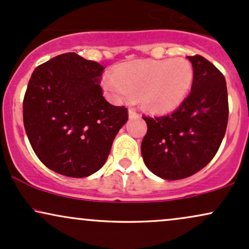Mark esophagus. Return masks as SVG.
Segmentation results:
<instances>
[{"mask_svg": "<svg viewBox=\"0 0 249 249\" xmlns=\"http://www.w3.org/2000/svg\"><path fill=\"white\" fill-rule=\"evenodd\" d=\"M138 116V112H137L134 108H128V117H130V118H136V117Z\"/></svg>", "mask_w": 249, "mask_h": 249, "instance_id": "esophagus-1", "label": "esophagus"}]
</instances>
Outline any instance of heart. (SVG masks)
Segmentation results:
<instances>
[{
    "label": "heart",
    "instance_id": "b5f03b06",
    "mask_svg": "<svg viewBox=\"0 0 249 249\" xmlns=\"http://www.w3.org/2000/svg\"><path fill=\"white\" fill-rule=\"evenodd\" d=\"M193 83V69L184 58L142 59L117 67L104 78V88L115 101L139 95L145 107L156 112L177 107L186 98Z\"/></svg>",
    "mask_w": 249,
    "mask_h": 249
}]
</instances>
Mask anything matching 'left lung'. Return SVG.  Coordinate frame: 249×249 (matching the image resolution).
<instances>
[{
    "instance_id": "1",
    "label": "left lung",
    "mask_w": 249,
    "mask_h": 249,
    "mask_svg": "<svg viewBox=\"0 0 249 249\" xmlns=\"http://www.w3.org/2000/svg\"><path fill=\"white\" fill-rule=\"evenodd\" d=\"M193 67L191 92L173 112L142 117L147 132L142 156L151 172L166 180L193 176L214 158L228 122L226 79L200 55L187 56Z\"/></svg>"
}]
</instances>
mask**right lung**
Here are the masks:
<instances>
[{
  "mask_svg": "<svg viewBox=\"0 0 249 249\" xmlns=\"http://www.w3.org/2000/svg\"><path fill=\"white\" fill-rule=\"evenodd\" d=\"M104 68L75 53L38 65L23 99V123L34 152L50 170L72 178L97 172L127 122V108L103 97Z\"/></svg>",
  "mask_w": 249,
  "mask_h": 249,
  "instance_id": "right-lung-1",
  "label": "right lung"
}]
</instances>
